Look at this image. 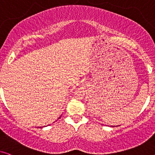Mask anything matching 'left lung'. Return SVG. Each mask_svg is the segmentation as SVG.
<instances>
[{
  "instance_id": "obj_1",
  "label": "left lung",
  "mask_w": 155,
  "mask_h": 155,
  "mask_svg": "<svg viewBox=\"0 0 155 155\" xmlns=\"http://www.w3.org/2000/svg\"><path fill=\"white\" fill-rule=\"evenodd\" d=\"M112 127H113V126H112Z\"/></svg>"
}]
</instances>
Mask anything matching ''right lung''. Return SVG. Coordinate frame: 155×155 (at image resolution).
<instances>
[{
    "label": "right lung",
    "instance_id": "obj_1",
    "mask_svg": "<svg viewBox=\"0 0 155 155\" xmlns=\"http://www.w3.org/2000/svg\"><path fill=\"white\" fill-rule=\"evenodd\" d=\"M60 117H59V118H60Z\"/></svg>",
    "mask_w": 155,
    "mask_h": 155
}]
</instances>
